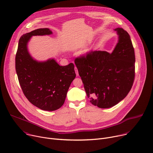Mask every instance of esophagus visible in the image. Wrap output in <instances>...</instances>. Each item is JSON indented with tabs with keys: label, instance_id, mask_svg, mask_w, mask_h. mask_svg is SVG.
<instances>
[{
	"label": "esophagus",
	"instance_id": "34e87169",
	"mask_svg": "<svg viewBox=\"0 0 153 153\" xmlns=\"http://www.w3.org/2000/svg\"><path fill=\"white\" fill-rule=\"evenodd\" d=\"M74 70H75V72H76V76H77L79 75V73H78V69L76 67L74 68Z\"/></svg>",
	"mask_w": 153,
	"mask_h": 153
}]
</instances>
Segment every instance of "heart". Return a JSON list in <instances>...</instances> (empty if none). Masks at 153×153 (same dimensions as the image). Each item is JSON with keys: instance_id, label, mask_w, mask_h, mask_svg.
<instances>
[{"instance_id": "heart-1", "label": "heart", "mask_w": 153, "mask_h": 153, "mask_svg": "<svg viewBox=\"0 0 153 153\" xmlns=\"http://www.w3.org/2000/svg\"><path fill=\"white\" fill-rule=\"evenodd\" d=\"M90 49H85L84 52H83V55H84V56H87V55H88L90 53Z\"/></svg>"}]
</instances>
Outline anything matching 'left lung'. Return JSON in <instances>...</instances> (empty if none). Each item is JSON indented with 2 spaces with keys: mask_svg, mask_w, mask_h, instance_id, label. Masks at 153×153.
<instances>
[{
  "mask_svg": "<svg viewBox=\"0 0 153 153\" xmlns=\"http://www.w3.org/2000/svg\"><path fill=\"white\" fill-rule=\"evenodd\" d=\"M114 30L118 40L112 53L96 51L74 61L90 102L101 108L122 101L135 77V58L130 36L120 27Z\"/></svg>",
  "mask_w": 153,
  "mask_h": 153,
  "instance_id": "1",
  "label": "left lung"
}]
</instances>
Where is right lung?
Returning a JSON list of instances; mask_svg holds the SVG:
<instances>
[{
    "instance_id": "right-lung-1",
    "label": "right lung",
    "mask_w": 153,
    "mask_h": 153,
    "mask_svg": "<svg viewBox=\"0 0 153 153\" xmlns=\"http://www.w3.org/2000/svg\"><path fill=\"white\" fill-rule=\"evenodd\" d=\"M52 34L49 29L44 28L22 35L15 59L16 71L24 95L33 105L47 111L56 110L63 105L76 76L73 63L60 66L54 59L38 61L31 56L27 48L31 38Z\"/></svg>"
}]
</instances>
